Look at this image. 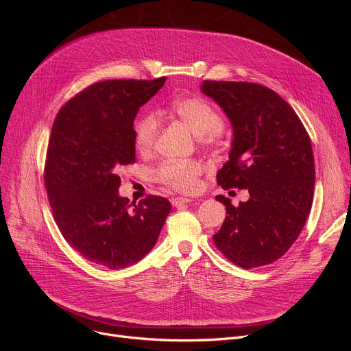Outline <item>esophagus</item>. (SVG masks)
<instances>
[{"instance_id": "1", "label": "esophagus", "mask_w": 351, "mask_h": 351, "mask_svg": "<svg viewBox=\"0 0 351 351\" xmlns=\"http://www.w3.org/2000/svg\"><path fill=\"white\" fill-rule=\"evenodd\" d=\"M193 199H189V197H175L173 200H172V205L175 206V208H179V206H183V205H186V204H191Z\"/></svg>"}]
</instances>
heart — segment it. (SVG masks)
Returning a JSON list of instances; mask_svg holds the SVG:
<instances>
[{"label": "heart", "mask_w": 351, "mask_h": 351, "mask_svg": "<svg viewBox=\"0 0 351 351\" xmlns=\"http://www.w3.org/2000/svg\"><path fill=\"white\" fill-rule=\"evenodd\" d=\"M171 112L185 123L202 142L212 143L223 129V118L216 108L202 98H182L171 105ZM159 121L155 114H145L135 125V143L138 151L149 152L156 143ZM204 171L196 160L163 162L158 169V179L166 186L179 192H193L197 189L199 176Z\"/></svg>", "instance_id": "obj_1"}]
</instances>
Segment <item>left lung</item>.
Wrapping results in <instances>:
<instances>
[{
	"label": "left lung",
	"mask_w": 351,
	"mask_h": 351,
	"mask_svg": "<svg viewBox=\"0 0 351 351\" xmlns=\"http://www.w3.org/2000/svg\"><path fill=\"white\" fill-rule=\"evenodd\" d=\"M200 89L223 109L233 129L217 183L250 195L237 208L216 196L228 216L213 234L215 245L243 269L270 265L296 242L311 209L315 158L308 134L293 108L263 85L204 81Z\"/></svg>",
	"instance_id": "left-lung-1"
}]
</instances>
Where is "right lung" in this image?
Returning <instances> with one entry per match:
<instances>
[{
	"mask_svg": "<svg viewBox=\"0 0 351 351\" xmlns=\"http://www.w3.org/2000/svg\"><path fill=\"white\" fill-rule=\"evenodd\" d=\"M165 81L97 82L69 99L52 125L44 179L53 219L73 249L106 269L149 253L171 212L162 196L129 205L117 175L135 162V117Z\"/></svg>",
	"mask_w": 351,
	"mask_h": 351,
	"instance_id": "1",
	"label": "right lung"
}]
</instances>
